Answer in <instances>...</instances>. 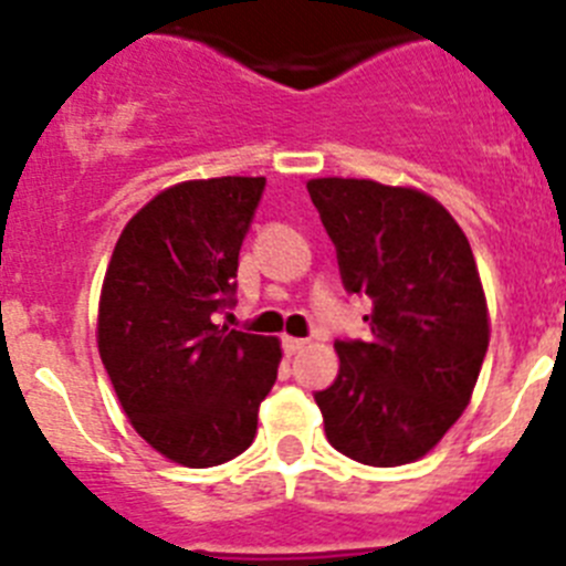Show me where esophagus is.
<instances>
[{"instance_id": "esophagus-1", "label": "esophagus", "mask_w": 566, "mask_h": 566, "mask_svg": "<svg viewBox=\"0 0 566 566\" xmlns=\"http://www.w3.org/2000/svg\"><path fill=\"white\" fill-rule=\"evenodd\" d=\"M308 345V339H300V337H283V352L292 357V354H300L303 348Z\"/></svg>"}]
</instances>
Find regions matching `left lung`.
<instances>
[{
    "mask_svg": "<svg viewBox=\"0 0 566 566\" xmlns=\"http://www.w3.org/2000/svg\"><path fill=\"white\" fill-rule=\"evenodd\" d=\"M348 294L371 300L368 337L334 339L339 374L317 391L328 442L374 468L417 462L468 408L488 354L476 260L424 192L357 178L308 181Z\"/></svg>",
    "mask_w": 566,
    "mask_h": 566,
    "instance_id": "left-lung-1",
    "label": "left lung"
}]
</instances>
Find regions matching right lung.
Instances as JSON below:
<instances>
[{
    "instance_id": "add662e5",
    "label": "right lung",
    "mask_w": 566,
    "mask_h": 566,
    "mask_svg": "<svg viewBox=\"0 0 566 566\" xmlns=\"http://www.w3.org/2000/svg\"><path fill=\"white\" fill-rule=\"evenodd\" d=\"M266 178L164 189L124 227L104 274L98 354L133 428L187 468L243 453L277 379L274 337L214 326Z\"/></svg>"
}]
</instances>
